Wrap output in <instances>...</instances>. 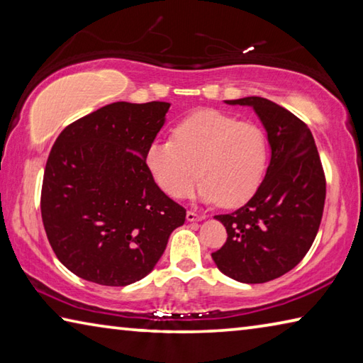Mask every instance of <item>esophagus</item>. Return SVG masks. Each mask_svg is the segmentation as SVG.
Here are the masks:
<instances>
[{
	"label": "esophagus",
	"instance_id": "1",
	"mask_svg": "<svg viewBox=\"0 0 363 363\" xmlns=\"http://www.w3.org/2000/svg\"><path fill=\"white\" fill-rule=\"evenodd\" d=\"M186 218H187L189 223H194V220H201V219H205L203 214H196L195 211H187Z\"/></svg>",
	"mask_w": 363,
	"mask_h": 363
}]
</instances>
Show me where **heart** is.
<instances>
[{
	"mask_svg": "<svg viewBox=\"0 0 363 363\" xmlns=\"http://www.w3.org/2000/svg\"><path fill=\"white\" fill-rule=\"evenodd\" d=\"M267 158V138L259 126L206 108L177 123L173 139L150 143L145 167L171 199L187 196L200 176L201 200L237 208L257 192Z\"/></svg>",
	"mask_w": 363,
	"mask_h": 363,
	"instance_id": "1",
	"label": "heart"
}]
</instances>
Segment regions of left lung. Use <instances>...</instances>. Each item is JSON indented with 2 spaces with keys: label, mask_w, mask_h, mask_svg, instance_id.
<instances>
[{
  "label": "left lung",
  "mask_w": 363,
  "mask_h": 363,
  "mask_svg": "<svg viewBox=\"0 0 363 363\" xmlns=\"http://www.w3.org/2000/svg\"><path fill=\"white\" fill-rule=\"evenodd\" d=\"M225 102L255 108L272 155L248 203L214 216L224 224L227 240L211 256L227 277L264 284L291 270L314 243L327 192L325 173L312 133L296 115L257 96Z\"/></svg>",
  "instance_id": "obj_1"
}]
</instances>
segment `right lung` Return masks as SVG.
Here are the masks:
<instances>
[{"label": "right lung", "instance_id": "1", "mask_svg": "<svg viewBox=\"0 0 363 363\" xmlns=\"http://www.w3.org/2000/svg\"><path fill=\"white\" fill-rule=\"evenodd\" d=\"M168 102H113L73 121L49 153L41 218L57 259L78 277L126 286L155 267L186 210L160 189L145 150Z\"/></svg>", "mask_w": 363, "mask_h": 363}]
</instances>
